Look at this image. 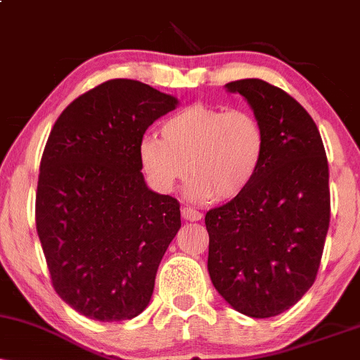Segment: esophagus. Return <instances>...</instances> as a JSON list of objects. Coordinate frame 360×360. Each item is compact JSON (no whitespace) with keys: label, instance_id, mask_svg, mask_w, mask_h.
Wrapping results in <instances>:
<instances>
[{"label":"esophagus","instance_id":"esophagus-1","mask_svg":"<svg viewBox=\"0 0 360 360\" xmlns=\"http://www.w3.org/2000/svg\"><path fill=\"white\" fill-rule=\"evenodd\" d=\"M181 214H183L184 220H188V221H200L201 218H203V214H201L200 212H196V210H193V208H188V206H184V208L181 210Z\"/></svg>","mask_w":360,"mask_h":360}]
</instances>
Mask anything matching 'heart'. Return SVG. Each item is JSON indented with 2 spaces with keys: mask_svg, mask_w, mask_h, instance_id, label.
I'll list each match as a JSON object with an SVG mask.
<instances>
[{
  "mask_svg": "<svg viewBox=\"0 0 360 360\" xmlns=\"http://www.w3.org/2000/svg\"><path fill=\"white\" fill-rule=\"evenodd\" d=\"M160 137H143L139 160L155 191L171 194L189 177L194 201H230L249 188L266 148V135L245 110L191 105L160 125Z\"/></svg>",
  "mask_w": 360,
  "mask_h": 360,
  "instance_id": "b5f03b06",
  "label": "heart"
}]
</instances>
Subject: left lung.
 <instances>
[{
    "mask_svg": "<svg viewBox=\"0 0 360 360\" xmlns=\"http://www.w3.org/2000/svg\"><path fill=\"white\" fill-rule=\"evenodd\" d=\"M266 135L260 167L240 196L205 217L214 289L242 315L286 311L315 283L330 223L328 162L308 111L262 79L225 84Z\"/></svg>",
    "mask_w": 360,
    "mask_h": 360,
    "instance_id": "left-lung-1",
    "label": "left lung"
}]
</instances>
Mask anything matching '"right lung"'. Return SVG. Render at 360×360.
Returning a JSON list of instances; mask_svg holds the SVG:
<instances>
[{
    "instance_id": "1",
    "label": "right lung",
    "mask_w": 360,
    "mask_h": 360,
    "mask_svg": "<svg viewBox=\"0 0 360 360\" xmlns=\"http://www.w3.org/2000/svg\"><path fill=\"white\" fill-rule=\"evenodd\" d=\"M179 100L134 79H111L57 118L37 186L35 221L53 289L98 321L148 307L159 264L181 229L179 203L148 188L143 134Z\"/></svg>"
}]
</instances>
